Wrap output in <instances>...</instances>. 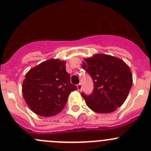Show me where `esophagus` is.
I'll return each mask as SVG.
<instances>
[{
    "label": "esophagus",
    "instance_id": "obj_1",
    "mask_svg": "<svg viewBox=\"0 0 151 151\" xmlns=\"http://www.w3.org/2000/svg\"><path fill=\"white\" fill-rule=\"evenodd\" d=\"M77 90H78L79 91H82V88H83V87H82L81 83H79V84L77 85Z\"/></svg>",
    "mask_w": 151,
    "mask_h": 151
}]
</instances>
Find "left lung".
Here are the masks:
<instances>
[{
  "label": "left lung",
  "mask_w": 151,
  "mask_h": 151,
  "mask_svg": "<svg viewBox=\"0 0 151 151\" xmlns=\"http://www.w3.org/2000/svg\"><path fill=\"white\" fill-rule=\"evenodd\" d=\"M83 62L82 67L94 85L91 95L81 93L88 107L97 113L116 110L126 101L133 83L129 66L121 59L105 54H96Z\"/></svg>",
  "instance_id": "left-lung-1"
}]
</instances>
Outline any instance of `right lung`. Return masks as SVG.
<instances>
[{
  "label": "right lung",
  "mask_w": 151,
  "mask_h": 151,
  "mask_svg": "<svg viewBox=\"0 0 151 151\" xmlns=\"http://www.w3.org/2000/svg\"><path fill=\"white\" fill-rule=\"evenodd\" d=\"M70 82L66 62L50 59L30 68L22 82V95L36 115L50 117L61 112L71 91L77 90Z\"/></svg>",
  "instance_id": "right-lung-1"
}]
</instances>
